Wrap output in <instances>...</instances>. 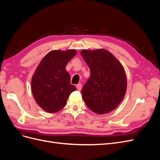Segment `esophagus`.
I'll return each mask as SVG.
<instances>
[{"mask_svg":"<svg viewBox=\"0 0 160 160\" xmlns=\"http://www.w3.org/2000/svg\"><path fill=\"white\" fill-rule=\"evenodd\" d=\"M76 87H77V89H78L79 91H81V88H82V85H81V83H79V84H77V85H76Z\"/></svg>","mask_w":160,"mask_h":160,"instance_id":"1","label":"esophagus"}]
</instances>
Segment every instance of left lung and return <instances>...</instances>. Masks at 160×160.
I'll use <instances>...</instances> for the list:
<instances>
[{"instance_id":"8db88e82","label":"left lung","mask_w":160,"mask_h":160,"mask_svg":"<svg viewBox=\"0 0 160 160\" xmlns=\"http://www.w3.org/2000/svg\"><path fill=\"white\" fill-rule=\"evenodd\" d=\"M91 75L81 91L88 107L95 113H108L122 102L127 90V78L122 63L103 49L81 51Z\"/></svg>"}]
</instances>
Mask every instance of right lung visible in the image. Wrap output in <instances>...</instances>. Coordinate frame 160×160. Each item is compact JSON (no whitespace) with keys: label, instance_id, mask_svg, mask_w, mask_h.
Here are the masks:
<instances>
[{"label":"right lung","instance_id":"obj_1","mask_svg":"<svg viewBox=\"0 0 160 160\" xmlns=\"http://www.w3.org/2000/svg\"><path fill=\"white\" fill-rule=\"evenodd\" d=\"M76 54L74 49L51 51L42 58L34 72L31 79L33 98L48 113H56L63 108L70 94L76 90L65 69Z\"/></svg>","mask_w":160,"mask_h":160}]
</instances>
